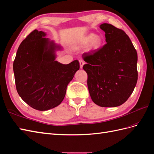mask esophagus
I'll list each match as a JSON object with an SVG mask.
<instances>
[{
  "instance_id": "obj_1",
  "label": "esophagus",
  "mask_w": 154,
  "mask_h": 154,
  "mask_svg": "<svg viewBox=\"0 0 154 154\" xmlns=\"http://www.w3.org/2000/svg\"><path fill=\"white\" fill-rule=\"evenodd\" d=\"M80 63V69H82V67H83L84 65V62L83 60H80L79 61Z\"/></svg>"
}]
</instances>
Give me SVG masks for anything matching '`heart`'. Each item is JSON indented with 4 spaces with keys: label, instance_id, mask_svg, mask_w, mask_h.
I'll use <instances>...</instances> for the list:
<instances>
[{
    "label": "heart",
    "instance_id": "b5f03b06",
    "mask_svg": "<svg viewBox=\"0 0 154 154\" xmlns=\"http://www.w3.org/2000/svg\"><path fill=\"white\" fill-rule=\"evenodd\" d=\"M103 40L100 35H95V34L90 33L85 36L80 43L82 44H87L89 43L87 47L88 52H93L99 50L103 45Z\"/></svg>",
    "mask_w": 154,
    "mask_h": 154
}]
</instances>
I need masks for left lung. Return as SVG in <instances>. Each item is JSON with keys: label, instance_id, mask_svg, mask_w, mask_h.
I'll list each match as a JSON object with an SVG mask.
<instances>
[{"label": "left lung", "instance_id": "left-lung-1", "mask_svg": "<svg viewBox=\"0 0 154 154\" xmlns=\"http://www.w3.org/2000/svg\"><path fill=\"white\" fill-rule=\"evenodd\" d=\"M106 44L96 51L85 53L88 87L92 100L101 107H116L128 99L137 79V53L129 37L111 24L103 23Z\"/></svg>", "mask_w": 154, "mask_h": 154}]
</instances>
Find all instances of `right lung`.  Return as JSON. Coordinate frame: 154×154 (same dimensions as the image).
<instances>
[{"label": "right lung", "instance_id": "obj_1", "mask_svg": "<svg viewBox=\"0 0 154 154\" xmlns=\"http://www.w3.org/2000/svg\"><path fill=\"white\" fill-rule=\"evenodd\" d=\"M35 29L21 43L14 61L17 91L34 109L48 110L64 99L66 87L79 70L78 60L64 65L56 61L61 45Z\"/></svg>", "mask_w": 154, "mask_h": 154}]
</instances>
